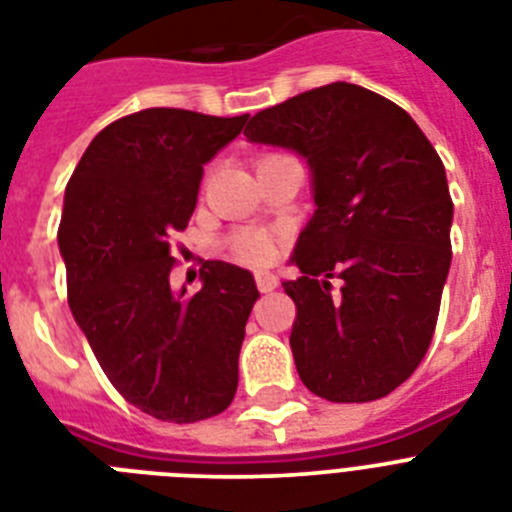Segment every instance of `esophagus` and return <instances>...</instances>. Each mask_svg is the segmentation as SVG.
<instances>
[{"label": "esophagus", "instance_id": "esophagus-1", "mask_svg": "<svg viewBox=\"0 0 512 512\" xmlns=\"http://www.w3.org/2000/svg\"><path fill=\"white\" fill-rule=\"evenodd\" d=\"M256 285H259L261 293H272L274 287L280 285V280L272 272H256Z\"/></svg>", "mask_w": 512, "mask_h": 512}]
</instances>
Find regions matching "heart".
Masks as SVG:
<instances>
[{
    "instance_id": "obj_1",
    "label": "heart",
    "mask_w": 512,
    "mask_h": 512,
    "mask_svg": "<svg viewBox=\"0 0 512 512\" xmlns=\"http://www.w3.org/2000/svg\"><path fill=\"white\" fill-rule=\"evenodd\" d=\"M274 251H277V248H274V240L269 238V235H264V232L243 230L230 240L232 259H238L240 264H269V261L274 259Z\"/></svg>"
}]
</instances>
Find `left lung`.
Here are the masks:
<instances>
[{
	"label": "left lung",
	"instance_id": "8db88e82",
	"mask_svg": "<svg viewBox=\"0 0 512 512\" xmlns=\"http://www.w3.org/2000/svg\"><path fill=\"white\" fill-rule=\"evenodd\" d=\"M243 135L311 172L316 209L290 259L303 277L282 282L298 377L332 403L390 395L426 356L450 272L445 164L411 114L353 83L264 109Z\"/></svg>",
	"mask_w": 512,
	"mask_h": 512
}]
</instances>
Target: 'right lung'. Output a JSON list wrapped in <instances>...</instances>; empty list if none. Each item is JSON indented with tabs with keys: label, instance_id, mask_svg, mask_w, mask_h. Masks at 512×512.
Listing matches in <instances>:
<instances>
[{
	"label": "right lung",
	"instance_id": "add662e5",
	"mask_svg": "<svg viewBox=\"0 0 512 512\" xmlns=\"http://www.w3.org/2000/svg\"><path fill=\"white\" fill-rule=\"evenodd\" d=\"M188 109H143L88 143L65 190L59 253L75 324L122 398L159 421L217 416L259 287L206 261L201 290L170 285L172 238L188 227L209 164L246 125Z\"/></svg>",
	"mask_w": 512,
	"mask_h": 512
}]
</instances>
